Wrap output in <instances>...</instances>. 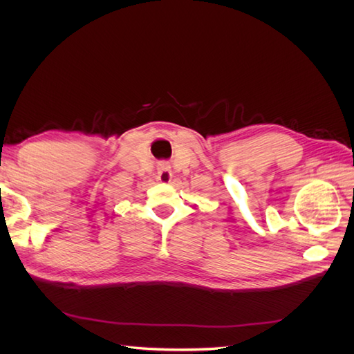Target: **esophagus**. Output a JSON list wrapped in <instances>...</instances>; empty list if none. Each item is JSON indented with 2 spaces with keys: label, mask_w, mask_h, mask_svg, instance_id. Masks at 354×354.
<instances>
[{
  "label": "esophagus",
  "mask_w": 354,
  "mask_h": 354,
  "mask_svg": "<svg viewBox=\"0 0 354 354\" xmlns=\"http://www.w3.org/2000/svg\"><path fill=\"white\" fill-rule=\"evenodd\" d=\"M158 180L160 183H171V180H173V171H171L168 164H160L158 168Z\"/></svg>",
  "instance_id": "obj_1"
}]
</instances>
